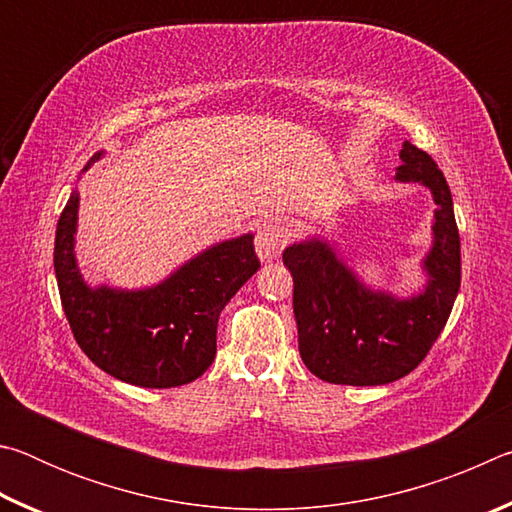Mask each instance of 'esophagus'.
<instances>
[{
  "label": "esophagus",
  "instance_id": "esophagus-1",
  "mask_svg": "<svg viewBox=\"0 0 512 512\" xmlns=\"http://www.w3.org/2000/svg\"><path fill=\"white\" fill-rule=\"evenodd\" d=\"M289 239V223L282 216H266L259 223L255 235V250L262 262H271V259L280 257L284 244Z\"/></svg>",
  "mask_w": 512,
  "mask_h": 512
}]
</instances>
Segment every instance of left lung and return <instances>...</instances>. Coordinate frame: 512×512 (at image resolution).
Wrapping results in <instances>:
<instances>
[{
  "label": "left lung",
  "instance_id": "left-lung-1",
  "mask_svg": "<svg viewBox=\"0 0 512 512\" xmlns=\"http://www.w3.org/2000/svg\"><path fill=\"white\" fill-rule=\"evenodd\" d=\"M397 183L433 196V244L422 268L427 284L411 298L372 291L325 239L291 244L282 262L293 275V314L305 366L329 384L381 386L420 366L443 332L461 289V239L452 192L429 153L402 144Z\"/></svg>",
  "mask_w": 512,
  "mask_h": 512
}]
</instances>
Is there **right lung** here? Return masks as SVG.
Returning <instances> with one entry per match:
<instances>
[{"instance_id":"right-lung-1","label":"right lung","mask_w":512,"mask_h":512,"mask_svg":"<svg viewBox=\"0 0 512 512\" xmlns=\"http://www.w3.org/2000/svg\"><path fill=\"white\" fill-rule=\"evenodd\" d=\"M103 151L85 164L97 162ZM79 192L58 219L54 268L65 316L88 359L126 384L173 388L212 366L223 307L257 273L253 235L221 241L149 289H92L76 264Z\"/></svg>"}]
</instances>
